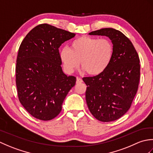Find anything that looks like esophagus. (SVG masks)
Segmentation results:
<instances>
[{
	"instance_id": "obj_1",
	"label": "esophagus",
	"mask_w": 153,
	"mask_h": 153,
	"mask_svg": "<svg viewBox=\"0 0 153 153\" xmlns=\"http://www.w3.org/2000/svg\"><path fill=\"white\" fill-rule=\"evenodd\" d=\"M83 82V80L81 79V78H79V77H77V81H76V83L77 84H78V83H82Z\"/></svg>"
}]
</instances>
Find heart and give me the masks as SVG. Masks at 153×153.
<instances>
[{"label": "heart", "instance_id": "b5f03b06", "mask_svg": "<svg viewBox=\"0 0 153 153\" xmlns=\"http://www.w3.org/2000/svg\"><path fill=\"white\" fill-rule=\"evenodd\" d=\"M114 46L108 39L83 36L71 42L60 52L65 70L73 73L81 63L82 70L91 76L102 74L111 63Z\"/></svg>", "mask_w": 153, "mask_h": 153}]
</instances>
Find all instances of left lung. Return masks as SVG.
Instances as JSON below:
<instances>
[{
    "instance_id": "8db88e82",
    "label": "left lung",
    "mask_w": 153,
    "mask_h": 153,
    "mask_svg": "<svg viewBox=\"0 0 153 153\" xmlns=\"http://www.w3.org/2000/svg\"><path fill=\"white\" fill-rule=\"evenodd\" d=\"M108 37L113 44L111 63L101 74L83 77L85 98L91 113L99 121L118 120L129 109L137 91L140 64L137 51L121 31L102 28L89 33Z\"/></svg>"
}]
</instances>
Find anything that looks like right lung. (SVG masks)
<instances>
[{"label":"right lung","mask_w":153,"mask_h":153,"mask_svg":"<svg viewBox=\"0 0 153 153\" xmlns=\"http://www.w3.org/2000/svg\"><path fill=\"white\" fill-rule=\"evenodd\" d=\"M76 34L47 24L29 32L19 46L16 79L19 102L35 118L57 116L76 77L68 76L61 67L58 48Z\"/></svg>","instance_id":"right-lung-1"}]
</instances>
